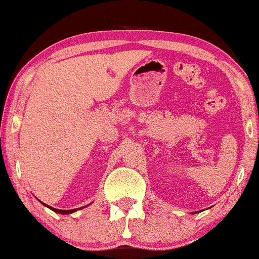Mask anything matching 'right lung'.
<instances>
[{"label": "right lung", "instance_id": "1", "mask_svg": "<svg viewBox=\"0 0 259 259\" xmlns=\"http://www.w3.org/2000/svg\"><path fill=\"white\" fill-rule=\"evenodd\" d=\"M41 202V201H40ZM41 203L44 204V206H46V207H49L50 209H52L53 212H56V213H59V214H70V213H74L75 212V210H78V209H80V208H78V209H69V210H63V209H56V208H53V207H50V206H47V204H45L44 202H41ZM82 208H85V207H82Z\"/></svg>", "mask_w": 259, "mask_h": 259}]
</instances>
